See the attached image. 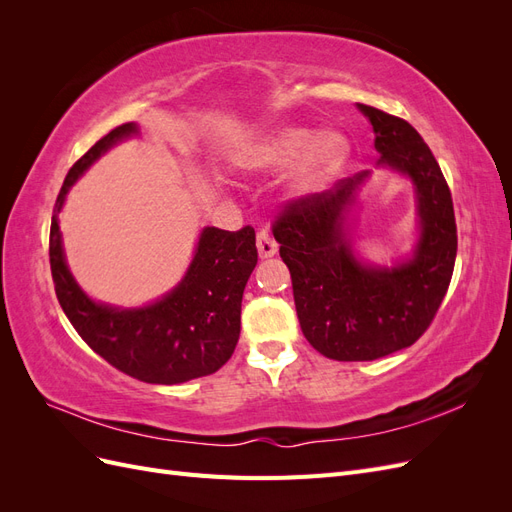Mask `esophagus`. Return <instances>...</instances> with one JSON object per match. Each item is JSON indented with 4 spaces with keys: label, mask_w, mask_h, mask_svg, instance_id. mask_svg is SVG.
<instances>
[{
    "label": "esophagus",
    "mask_w": 512,
    "mask_h": 512,
    "mask_svg": "<svg viewBox=\"0 0 512 512\" xmlns=\"http://www.w3.org/2000/svg\"><path fill=\"white\" fill-rule=\"evenodd\" d=\"M256 247H258V256L260 258H273L277 254V243H275V239L269 235L267 230H260L258 232Z\"/></svg>",
    "instance_id": "esophagus-1"
}]
</instances>
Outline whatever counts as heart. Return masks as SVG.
<instances>
[{
  "label": "heart",
  "instance_id": "heart-1",
  "mask_svg": "<svg viewBox=\"0 0 512 512\" xmlns=\"http://www.w3.org/2000/svg\"><path fill=\"white\" fill-rule=\"evenodd\" d=\"M348 153L350 145L342 132L320 134L312 128L286 126L262 136L245 153L243 166L256 173H273L299 162L288 181V194L303 198L327 188L346 164Z\"/></svg>",
  "mask_w": 512,
  "mask_h": 512
}]
</instances>
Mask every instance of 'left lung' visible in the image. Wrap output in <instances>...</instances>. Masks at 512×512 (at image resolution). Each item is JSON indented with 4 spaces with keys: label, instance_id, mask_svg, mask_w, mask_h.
Here are the masks:
<instances>
[{
    "label": "left lung",
    "instance_id": "obj_1",
    "mask_svg": "<svg viewBox=\"0 0 512 512\" xmlns=\"http://www.w3.org/2000/svg\"><path fill=\"white\" fill-rule=\"evenodd\" d=\"M359 111L374 128L378 166L412 181L418 241L410 258L376 267L354 252L348 218L371 170L292 200L273 226L301 331L333 361H374L412 346L436 316L457 256L451 190L421 134L374 106Z\"/></svg>",
    "mask_w": 512,
    "mask_h": 512
}]
</instances>
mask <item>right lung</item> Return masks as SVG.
Wrapping results in <instances>:
<instances>
[{
    "mask_svg": "<svg viewBox=\"0 0 512 512\" xmlns=\"http://www.w3.org/2000/svg\"><path fill=\"white\" fill-rule=\"evenodd\" d=\"M136 134V123L117 126L68 170L51 220V273L61 309L91 350L136 380L179 384L215 374L235 352L243 290L258 262L256 232L203 228L183 280L149 305L117 307L87 297L68 269L59 211L76 179Z\"/></svg>",
    "mask_w": 512,
    "mask_h": 512,
    "instance_id": "right-lung-1",
    "label": "right lung"
}]
</instances>
